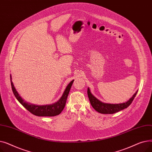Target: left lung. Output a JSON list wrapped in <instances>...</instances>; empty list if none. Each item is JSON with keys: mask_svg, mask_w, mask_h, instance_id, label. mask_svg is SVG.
<instances>
[{"mask_svg": "<svg viewBox=\"0 0 152 152\" xmlns=\"http://www.w3.org/2000/svg\"><path fill=\"white\" fill-rule=\"evenodd\" d=\"M137 92L138 91H136L128 101L125 103H119V104H110V103H105L100 102L91 94L89 88L87 89V95L91 105L97 111L102 114H113L127 108L131 104Z\"/></svg>", "mask_w": 152, "mask_h": 152, "instance_id": "obj_1", "label": "left lung"}]
</instances>
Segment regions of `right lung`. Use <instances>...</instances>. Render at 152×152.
I'll return each mask as SVG.
<instances>
[{
  "instance_id": "obj_1",
  "label": "right lung",
  "mask_w": 152,
  "mask_h": 152,
  "mask_svg": "<svg viewBox=\"0 0 152 152\" xmlns=\"http://www.w3.org/2000/svg\"><path fill=\"white\" fill-rule=\"evenodd\" d=\"M10 81L12 85V89L15 97L17 98V99L21 104L26 110H28L30 113L38 116H54L60 114L63 108H65L68 95L69 94L71 86L74 82V80L71 81L67 86V87H66V89L63 94V95L58 100V101L55 102V103H53V104L46 105H36L30 104V103H28L25 101H24L15 88L14 85L12 81L11 75Z\"/></svg>"
}]
</instances>
